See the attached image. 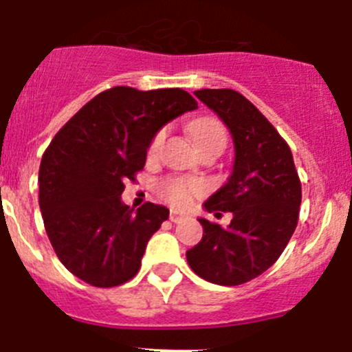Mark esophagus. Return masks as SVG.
<instances>
[{
    "instance_id": "1",
    "label": "esophagus",
    "mask_w": 352,
    "mask_h": 352,
    "mask_svg": "<svg viewBox=\"0 0 352 352\" xmlns=\"http://www.w3.org/2000/svg\"><path fill=\"white\" fill-rule=\"evenodd\" d=\"M185 219H186L185 213H182V211H178V210H170V214H169L170 222L179 223V222H182V220H185Z\"/></svg>"
}]
</instances>
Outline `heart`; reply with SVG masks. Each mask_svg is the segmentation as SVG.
<instances>
[{
  "label": "heart",
  "mask_w": 352,
  "mask_h": 352,
  "mask_svg": "<svg viewBox=\"0 0 352 352\" xmlns=\"http://www.w3.org/2000/svg\"><path fill=\"white\" fill-rule=\"evenodd\" d=\"M190 138L197 148L206 144H213V142H222L226 144V129L219 120L213 118H201L195 120L190 125ZM166 139V130L157 132L151 144H149V155H155L158 148L162 146ZM203 183L199 182H186V179H169L162 185V195L169 201V203L176 204V206H186L190 203L192 197L195 194L203 192Z\"/></svg>",
  "instance_id": "1"
}]
</instances>
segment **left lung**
<instances>
[{"label": "left lung", "mask_w": 352, "mask_h": 352, "mask_svg": "<svg viewBox=\"0 0 352 352\" xmlns=\"http://www.w3.org/2000/svg\"><path fill=\"white\" fill-rule=\"evenodd\" d=\"M194 95L223 121L234 142L231 176L204 203L210 213L231 211L232 220L222 227L199 219L203 239L186 250V261L211 284H245L287 247L300 214L301 183L287 142L241 93L199 89Z\"/></svg>", "instance_id": "8db88e82"}]
</instances>
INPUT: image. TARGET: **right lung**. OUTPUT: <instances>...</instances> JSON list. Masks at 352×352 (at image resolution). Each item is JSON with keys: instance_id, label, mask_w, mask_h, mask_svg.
Instances as JSON below:
<instances>
[{"instance_id": "right-lung-1", "label": "right lung", "mask_w": 352, "mask_h": 352, "mask_svg": "<svg viewBox=\"0 0 352 352\" xmlns=\"http://www.w3.org/2000/svg\"><path fill=\"white\" fill-rule=\"evenodd\" d=\"M197 109L179 88L116 86L96 95L56 133L38 173L40 211L58 259L95 287L129 282L169 210L121 201L123 183L146 164L158 130Z\"/></svg>"}]
</instances>
